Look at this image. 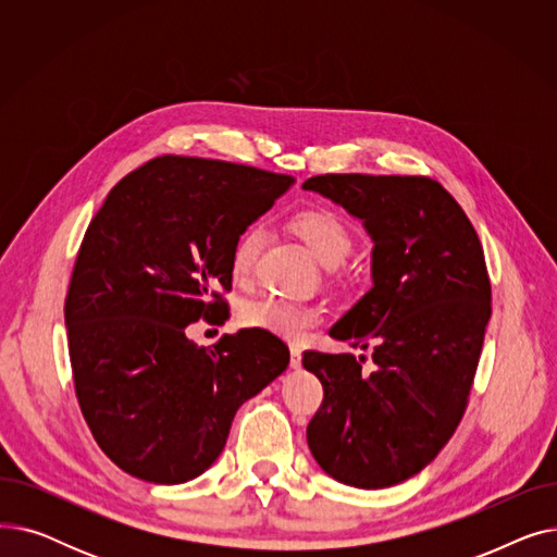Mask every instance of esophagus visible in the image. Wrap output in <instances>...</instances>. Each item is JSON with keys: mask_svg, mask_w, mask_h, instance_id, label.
Here are the masks:
<instances>
[{"mask_svg": "<svg viewBox=\"0 0 557 557\" xmlns=\"http://www.w3.org/2000/svg\"><path fill=\"white\" fill-rule=\"evenodd\" d=\"M290 368L300 370L302 368V349L300 347H290Z\"/></svg>", "mask_w": 557, "mask_h": 557, "instance_id": "esophagus-1", "label": "esophagus"}]
</instances>
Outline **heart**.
<instances>
[{
  "label": "heart",
  "instance_id": "heart-1",
  "mask_svg": "<svg viewBox=\"0 0 557 557\" xmlns=\"http://www.w3.org/2000/svg\"><path fill=\"white\" fill-rule=\"evenodd\" d=\"M298 237L309 246L313 257L327 269L338 267L343 259L352 250L355 234L349 230L347 221L327 208H311L302 210L290 221ZM261 225H250L232 248V275L234 280H248L255 261L259 257V250L263 246ZM323 318V309L288 298H259L250 300L242 307L239 320L244 327L269 332L273 336L286 338V341H300L311 327H315Z\"/></svg>",
  "mask_w": 557,
  "mask_h": 557
}]
</instances>
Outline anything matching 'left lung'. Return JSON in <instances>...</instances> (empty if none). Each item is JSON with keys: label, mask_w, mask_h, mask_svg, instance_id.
<instances>
[{"label": "left lung", "mask_w": 557, "mask_h": 557, "mask_svg": "<svg viewBox=\"0 0 557 557\" xmlns=\"http://www.w3.org/2000/svg\"><path fill=\"white\" fill-rule=\"evenodd\" d=\"M302 189L363 223L372 288L330 330L363 357L305 352L325 388L307 426L320 470L382 490L416 476L449 443L470 395L492 290L476 230L441 183L422 175H313Z\"/></svg>", "instance_id": "left-lung-1"}]
</instances>
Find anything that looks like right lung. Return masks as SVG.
<instances>
[{"instance_id":"1","label":"right lung","mask_w":557,"mask_h":557,"mask_svg":"<svg viewBox=\"0 0 557 557\" xmlns=\"http://www.w3.org/2000/svg\"><path fill=\"white\" fill-rule=\"evenodd\" d=\"M296 181L221 160L162 156L116 183L87 225L65 300L74 388L103 454L149 483L178 485L221 456L239 406L286 370L288 347L225 318L232 248Z\"/></svg>"}]
</instances>
